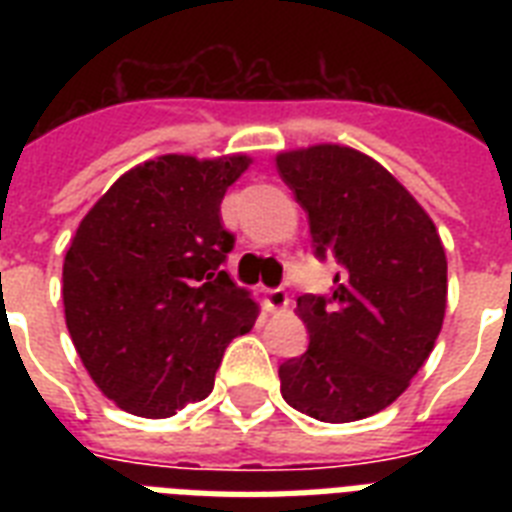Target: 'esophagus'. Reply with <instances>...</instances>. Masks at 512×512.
Returning a JSON list of instances; mask_svg holds the SVG:
<instances>
[{
    "instance_id": "obj_1",
    "label": "esophagus",
    "mask_w": 512,
    "mask_h": 512,
    "mask_svg": "<svg viewBox=\"0 0 512 512\" xmlns=\"http://www.w3.org/2000/svg\"><path fill=\"white\" fill-rule=\"evenodd\" d=\"M265 303H268V311L279 313V311H287L289 308V295L284 289H268L265 292Z\"/></svg>"
}]
</instances>
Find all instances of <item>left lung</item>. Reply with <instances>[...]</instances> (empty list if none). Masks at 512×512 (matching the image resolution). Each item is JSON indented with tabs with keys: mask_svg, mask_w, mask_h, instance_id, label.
Wrapping results in <instances>:
<instances>
[{
	"mask_svg": "<svg viewBox=\"0 0 512 512\" xmlns=\"http://www.w3.org/2000/svg\"><path fill=\"white\" fill-rule=\"evenodd\" d=\"M308 212L316 255L342 271L329 297H297L308 350L279 366L281 396L321 422L396 401L428 361L446 313V252L430 215L380 162L319 143L276 156Z\"/></svg>",
	"mask_w": 512,
	"mask_h": 512,
	"instance_id": "obj_1",
	"label": "left lung"
}]
</instances>
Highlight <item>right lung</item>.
Here are the masks:
<instances>
[{
    "label": "right lung",
    "instance_id": "1",
    "mask_svg": "<svg viewBox=\"0 0 512 512\" xmlns=\"http://www.w3.org/2000/svg\"><path fill=\"white\" fill-rule=\"evenodd\" d=\"M247 154H164L132 167L76 228L63 260L68 335L100 393L148 420L212 393L228 342L257 303L220 265V204Z\"/></svg>",
    "mask_w": 512,
    "mask_h": 512
}]
</instances>
